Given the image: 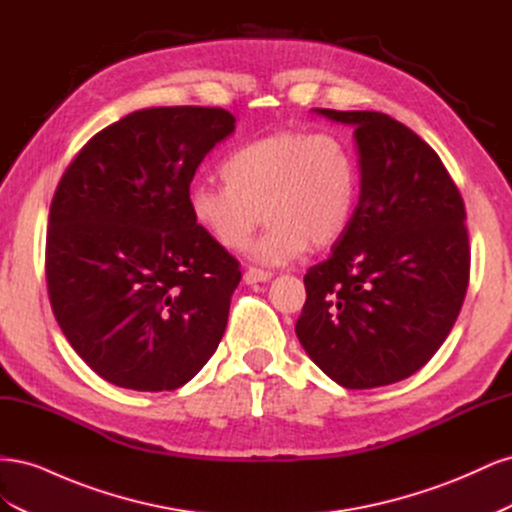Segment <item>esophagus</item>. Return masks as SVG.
Listing matches in <instances>:
<instances>
[{
    "mask_svg": "<svg viewBox=\"0 0 512 512\" xmlns=\"http://www.w3.org/2000/svg\"><path fill=\"white\" fill-rule=\"evenodd\" d=\"M271 271H265V269H256V267H250L245 273H243V282L245 284H256V282H267L271 280Z\"/></svg>",
    "mask_w": 512,
    "mask_h": 512,
    "instance_id": "1",
    "label": "esophagus"
}]
</instances>
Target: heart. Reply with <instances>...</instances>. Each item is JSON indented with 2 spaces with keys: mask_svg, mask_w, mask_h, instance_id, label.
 I'll return each instance as SVG.
<instances>
[{
  "mask_svg": "<svg viewBox=\"0 0 512 512\" xmlns=\"http://www.w3.org/2000/svg\"><path fill=\"white\" fill-rule=\"evenodd\" d=\"M220 175L224 183L190 185V218L220 250L237 252L265 215L269 228L252 247L262 265H286L309 245H333L350 226L361 190L352 147L327 130L254 138L230 153Z\"/></svg>",
  "mask_w": 512,
  "mask_h": 512,
  "instance_id": "1",
  "label": "heart"
}]
</instances>
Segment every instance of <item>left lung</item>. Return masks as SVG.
<instances>
[{
    "instance_id": "obj_1",
    "label": "left lung",
    "mask_w": 512,
    "mask_h": 512,
    "mask_svg": "<svg viewBox=\"0 0 512 512\" xmlns=\"http://www.w3.org/2000/svg\"><path fill=\"white\" fill-rule=\"evenodd\" d=\"M318 115L354 126L361 196L333 254L309 267L297 337L344 389L412 376L444 344L470 282L466 207L421 136L376 111Z\"/></svg>"
}]
</instances>
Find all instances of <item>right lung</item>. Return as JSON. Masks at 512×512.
<instances>
[{
	"instance_id": "obj_1",
	"label": "right lung",
	"mask_w": 512,
	"mask_h": 512,
	"mask_svg": "<svg viewBox=\"0 0 512 512\" xmlns=\"http://www.w3.org/2000/svg\"><path fill=\"white\" fill-rule=\"evenodd\" d=\"M232 130L224 108H143L91 136L57 185L44 258L53 314L121 389H179L226 331L239 260L192 222L188 190Z\"/></svg>"
}]
</instances>
